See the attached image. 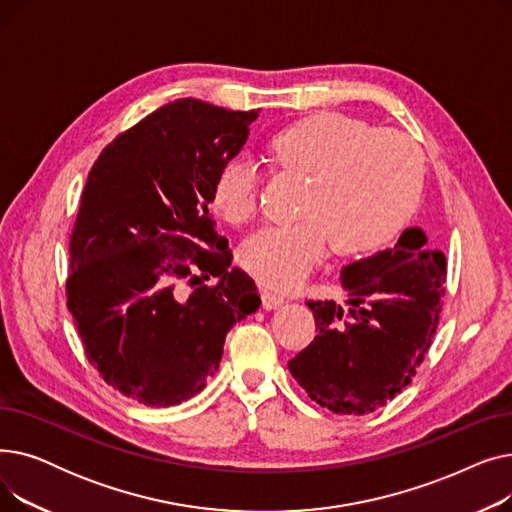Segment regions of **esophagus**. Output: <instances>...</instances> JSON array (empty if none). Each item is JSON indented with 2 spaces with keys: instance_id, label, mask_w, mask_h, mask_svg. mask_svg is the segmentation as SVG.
Instances as JSON below:
<instances>
[{
  "instance_id": "1",
  "label": "esophagus",
  "mask_w": 512,
  "mask_h": 512,
  "mask_svg": "<svg viewBox=\"0 0 512 512\" xmlns=\"http://www.w3.org/2000/svg\"><path fill=\"white\" fill-rule=\"evenodd\" d=\"M259 294H261V305H263V309H276V307L284 305V301H286V299L282 297V294L272 292V290H267V288H261Z\"/></svg>"
}]
</instances>
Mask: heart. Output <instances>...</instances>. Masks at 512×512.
<instances>
[{
	"label": "heart",
	"instance_id": "heart-1",
	"mask_svg": "<svg viewBox=\"0 0 512 512\" xmlns=\"http://www.w3.org/2000/svg\"><path fill=\"white\" fill-rule=\"evenodd\" d=\"M272 164L307 178L299 222L261 232L240 253L245 270L272 288H292L324 257L378 251L409 222L423 191V157L405 132L334 112L301 118L267 143ZM209 205L232 226L259 215V174L228 161L215 174Z\"/></svg>",
	"mask_w": 512,
	"mask_h": 512
}]
</instances>
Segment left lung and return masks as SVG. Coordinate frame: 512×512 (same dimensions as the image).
I'll return each instance as SVG.
<instances>
[{"label": "left lung", "instance_id": "8db88e82", "mask_svg": "<svg viewBox=\"0 0 512 512\" xmlns=\"http://www.w3.org/2000/svg\"><path fill=\"white\" fill-rule=\"evenodd\" d=\"M346 307L307 301L317 336L288 361L319 407L365 415L405 390L436 336L446 294V255L407 228L392 249L342 270Z\"/></svg>", "mask_w": 512, "mask_h": 512}]
</instances>
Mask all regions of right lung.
<instances>
[{
  "instance_id": "1",
  "label": "right lung",
  "mask_w": 512,
  "mask_h": 512,
  "mask_svg": "<svg viewBox=\"0 0 512 512\" xmlns=\"http://www.w3.org/2000/svg\"><path fill=\"white\" fill-rule=\"evenodd\" d=\"M257 116L176 99L118 134L89 172L66 305L101 380L145 407L201 392L230 328L259 309L209 213L215 174Z\"/></svg>"
}]
</instances>
